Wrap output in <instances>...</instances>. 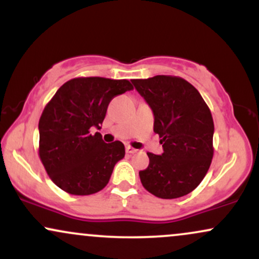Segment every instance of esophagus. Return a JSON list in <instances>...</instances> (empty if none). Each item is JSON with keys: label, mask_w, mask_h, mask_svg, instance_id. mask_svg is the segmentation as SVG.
I'll list each match as a JSON object with an SVG mask.
<instances>
[{"label": "esophagus", "mask_w": 259, "mask_h": 259, "mask_svg": "<svg viewBox=\"0 0 259 259\" xmlns=\"http://www.w3.org/2000/svg\"><path fill=\"white\" fill-rule=\"evenodd\" d=\"M125 151H126V153H129V154L136 152L135 148H133V147H130V146H126V147H125Z\"/></svg>", "instance_id": "obj_1"}]
</instances>
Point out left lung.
<instances>
[{
  "label": "left lung",
  "mask_w": 259,
  "mask_h": 259,
  "mask_svg": "<svg viewBox=\"0 0 259 259\" xmlns=\"http://www.w3.org/2000/svg\"><path fill=\"white\" fill-rule=\"evenodd\" d=\"M154 115L162 154L147 153L150 164L140 170L148 192L159 198L183 197L200 185L213 158L214 124L196 89L179 76L156 75L132 80Z\"/></svg>",
  "instance_id": "1"
}]
</instances>
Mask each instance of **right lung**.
Listing matches in <instances>:
<instances>
[{"label":"right lung","mask_w":259,"mask_h":259,"mask_svg":"<svg viewBox=\"0 0 259 259\" xmlns=\"http://www.w3.org/2000/svg\"><path fill=\"white\" fill-rule=\"evenodd\" d=\"M133 90L129 80L75 78L58 89L40 120L38 156L47 174L70 195H92L108 184L125 156L120 141L106 144L100 133L113 97Z\"/></svg>","instance_id":"1"}]
</instances>
